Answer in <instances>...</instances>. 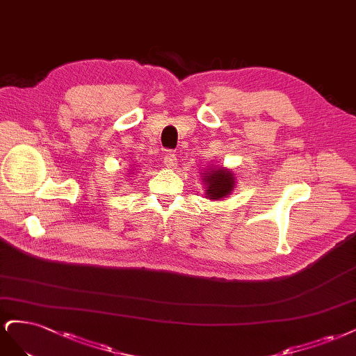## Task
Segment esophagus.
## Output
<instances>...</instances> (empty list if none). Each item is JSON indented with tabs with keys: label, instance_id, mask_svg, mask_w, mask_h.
I'll return each mask as SVG.
<instances>
[{
	"label": "esophagus",
	"instance_id": "esophagus-1",
	"mask_svg": "<svg viewBox=\"0 0 356 356\" xmlns=\"http://www.w3.org/2000/svg\"><path fill=\"white\" fill-rule=\"evenodd\" d=\"M164 164L167 168H173L175 165H177V158H176V154L168 151L165 155H164Z\"/></svg>",
	"mask_w": 356,
	"mask_h": 356
}]
</instances>
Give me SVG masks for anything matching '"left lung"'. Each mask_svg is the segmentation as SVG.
<instances>
[{"instance_id": "1", "label": "left lung", "mask_w": 356, "mask_h": 356, "mask_svg": "<svg viewBox=\"0 0 356 356\" xmlns=\"http://www.w3.org/2000/svg\"><path fill=\"white\" fill-rule=\"evenodd\" d=\"M204 195L207 200L220 201L231 195L236 186V177L231 168L223 165H207L201 173Z\"/></svg>"}]
</instances>
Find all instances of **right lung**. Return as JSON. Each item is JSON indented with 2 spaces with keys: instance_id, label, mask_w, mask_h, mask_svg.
Instances as JSON below:
<instances>
[{
  "instance_id": "add662e5",
  "label": "right lung",
  "mask_w": 356,
  "mask_h": 356,
  "mask_svg": "<svg viewBox=\"0 0 356 356\" xmlns=\"http://www.w3.org/2000/svg\"><path fill=\"white\" fill-rule=\"evenodd\" d=\"M131 173H134V168H130V173H127V176L131 175ZM130 177H131V176H130Z\"/></svg>"
}]
</instances>
